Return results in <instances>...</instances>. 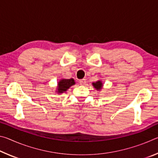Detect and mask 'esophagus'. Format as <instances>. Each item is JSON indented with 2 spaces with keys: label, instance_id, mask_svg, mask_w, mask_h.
<instances>
[{
  "label": "esophagus",
  "instance_id": "34e87169",
  "mask_svg": "<svg viewBox=\"0 0 158 158\" xmlns=\"http://www.w3.org/2000/svg\"><path fill=\"white\" fill-rule=\"evenodd\" d=\"M85 83H86V81H85V79H81V80H80V81H79V84L81 85H85Z\"/></svg>",
  "mask_w": 158,
  "mask_h": 158
}]
</instances>
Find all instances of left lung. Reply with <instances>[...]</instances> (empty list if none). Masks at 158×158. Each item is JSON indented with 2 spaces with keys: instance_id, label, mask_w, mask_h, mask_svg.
Returning <instances> with one entry per match:
<instances>
[{
  "instance_id": "obj_1",
  "label": "left lung",
  "mask_w": 158,
  "mask_h": 158,
  "mask_svg": "<svg viewBox=\"0 0 158 158\" xmlns=\"http://www.w3.org/2000/svg\"><path fill=\"white\" fill-rule=\"evenodd\" d=\"M93 85L94 86L95 89L98 90H100L102 89V86H103V84L102 83V81L100 80H99V81H96L95 83H93Z\"/></svg>"
}]
</instances>
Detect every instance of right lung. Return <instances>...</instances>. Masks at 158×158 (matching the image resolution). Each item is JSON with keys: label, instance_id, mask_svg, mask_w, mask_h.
I'll list each match as a JSON object with an SVG mask.
<instances>
[{"label": "right lung", "instance_id": "right-lung-1", "mask_svg": "<svg viewBox=\"0 0 158 158\" xmlns=\"http://www.w3.org/2000/svg\"><path fill=\"white\" fill-rule=\"evenodd\" d=\"M75 84V81L73 79H60L58 83L57 90L56 93L58 94L60 93H63L64 92L67 91V90L69 89V87Z\"/></svg>", "mask_w": 158, "mask_h": 158}]
</instances>
